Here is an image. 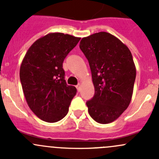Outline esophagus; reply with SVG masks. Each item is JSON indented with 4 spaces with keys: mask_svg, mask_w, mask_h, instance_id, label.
<instances>
[{
    "mask_svg": "<svg viewBox=\"0 0 159 159\" xmlns=\"http://www.w3.org/2000/svg\"><path fill=\"white\" fill-rule=\"evenodd\" d=\"M76 88H77V89H78V91H80V90H81V84L79 83V84L76 86Z\"/></svg>",
    "mask_w": 159,
    "mask_h": 159,
    "instance_id": "1",
    "label": "esophagus"
}]
</instances>
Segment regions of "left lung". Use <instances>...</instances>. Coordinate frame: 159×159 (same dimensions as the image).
<instances>
[{
  "label": "left lung",
  "mask_w": 159,
  "mask_h": 159,
  "mask_svg": "<svg viewBox=\"0 0 159 159\" xmlns=\"http://www.w3.org/2000/svg\"><path fill=\"white\" fill-rule=\"evenodd\" d=\"M80 48L91 71L94 95L87 102L90 116L100 124L115 121L132 98L136 68L129 48L108 32L83 38Z\"/></svg>",
  "instance_id": "left-lung-1"
}]
</instances>
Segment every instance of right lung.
I'll return each mask as SVG.
<instances>
[{"label": "right lung", "mask_w": 159, "mask_h": 159, "mask_svg": "<svg viewBox=\"0 0 159 159\" xmlns=\"http://www.w3.org/2000/svg\"><path fill=\"white\" fill-rule=\"evenodd\" d=\"M81 38L54 32L35 41L22 60L20 79L30 110L40 119L53 123L68 114L76 94L65 80L63 61Z\"/></svg>", "instance_id": "right-lung-1"}]
</instances>
